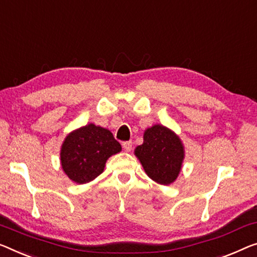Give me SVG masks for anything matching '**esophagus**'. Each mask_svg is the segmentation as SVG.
<instances>
[{"mask_svg": "<svg viewBox=\"0 0 257 257\" xmlns=\"http://www.w3.org/2000/svg\"><path fill=\"white\" fill-rule=\"evenodd\" d=\"M122 147H123L125 152H130V151H132V148H133V143H132V142H130V141L123 142V144H122Z\"/></svg>", "mask_w": 257, "mask_h": 257, "instance_id": "obj_1", "label": "esophagus"}]
</instances>
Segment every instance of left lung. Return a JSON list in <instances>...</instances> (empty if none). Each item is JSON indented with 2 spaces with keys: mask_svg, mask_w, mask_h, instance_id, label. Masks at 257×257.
Returning <instances> with one entry per match:
<instances>
[{
  "mask_svg": "<svg viewBox=\"0 0 257 257\" xmlns=\"http://www.w3.org/2000/svg\"><path fill=\"white\" fill-rule=\"evenodd\" d=\"M134 153L148 177L163 186L171 185L178 179L185 160L181 139L173 130L159 123L144 130L143 144Z\"/></svg>",
  "mask_w": 257,
  "mask_h": 257,
  "instance_id": "8db88e82",
  "label": "left lung"
}]
</instances>
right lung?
Here are the masks:
<instances>
[{
    "label": "right lung",
    "instance_id": "obj_1",
    "mask_svg": "<svg viewBox=\"0 0 257 257\" xmlns=\"http://www.w3.org/2000/svg\"><path fill=\"white\" fill-rule=\"evenodd\" d=\"M121 150L108 129L89 123L66 136L61 145V166L71 181L84 185L99 177L107 159Z\"/></svg>",
    "mask_w": 257,
    "mask_h": 257
}]
</instances>
